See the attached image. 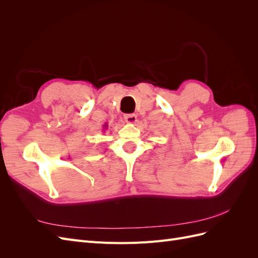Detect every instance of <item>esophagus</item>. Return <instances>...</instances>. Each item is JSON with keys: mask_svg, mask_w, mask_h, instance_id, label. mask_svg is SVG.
<instances>
[{"mask_svg": "<svg viewBox=\"0 0 258 258\" xmlns=\"http://www.w3.org/2000/svg\"><path fill=\"white\" fill-rule=\"evenodd\" d=\"M123 118L128 123H135L138 120V117L136 114H126Z\"/></svg>", "mask_w": 258, "mask_h": 258, "instance_id": "34e87169", "label": "esophagus"}]
</instances>
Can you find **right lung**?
<instances>
[{
    "label": "right lung",
    "mask_w": 258,
    "mask_h": 258,
    "mask_svg": "<svg viewBox=\"0 0 258 258\" xmlns=\"http://www.w3.org/2000/svg\"><path fill=\"white\" fill-rule=\"evenodd\" d=\"M104 127V129H106L107 128V124H105V126H103Z\"/></svg>",
    "instance_id": "right-lung-1"
}]
</instances>
